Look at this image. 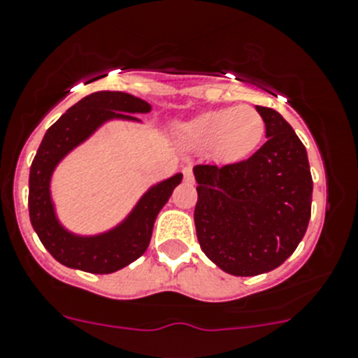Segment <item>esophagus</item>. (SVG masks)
I'll use <instances>...</instances> for the list:
<instances>
[{
  "label": "esophagus",
  "mask_w": 358,
  "mask_h": 358,
  "mask_svg": "<svg viewBox=\"0 0 358 358\" xmlns=\"http://www.w3.org/2000/svg\"><path fill=\"white\" fill-rule=\"evenodd\" d=\"M183 178H185L187 183H194V173H192V168H183Z\"/></svg>",
  "instance_id": "esophagus-1"
}]
</instances>
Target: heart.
<instances>
[{
	"instance_id": "b5f03b06",
	"label": "heart",
	"mask_w": 358,
	"mask_h": 358,
	"mask_svg": "<svg viewBox=\"0 0 358 358\" xmlns=\"http://www.w3.org/2000/svg\"><path fill=\"white\" fill-rule=\"evenodd\" d=\"M180 136L196 148H215L222 159L252 154L264 136V119L252 106L211 110L180 126Z\"/></svg>"
}]
</instances>
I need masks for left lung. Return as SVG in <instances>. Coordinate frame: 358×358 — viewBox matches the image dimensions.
Masks as SVG:
<instances>
[{
    "label": "left lung",
    "instance_id": "8db88e82",
    "mask_svg": "<svg viewBox=\"0 0 358 358\" xmlns=\"http://www.w3.org/2000/svg\"><path fill=\"white\" fill-rule=\"evenodd\" d=\"M267 141L236 164L194 166L201 250L222 271L255 276L294 253L311 217L313 180L306 148L276 110L255 106Z\"/></svg>",
    "mask_w": 358,
    "mask_h": 358
}]
</instances>
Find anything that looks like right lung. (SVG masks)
I'll use <instances>...</instances> for the list:
<instances>
[{"mask_svg": "<svg viewBox=\"0 0 358 358\" xmlns=\"http://www.w3.org/2000/svg\"><path fill=\"white\" fill-rule=\"evenodd\" d=\"M150 110L147 101L127 92L99 91L80 99L45 133L29 171V218L40 241L62 266L110 275L140 259L148 248L155 218L182 182V173L152 185L120 224L94 236L75 234L59 222L50 182L59 162L103 124L108 120L140 122L134 115Z\"/></svg>", "mask_w": 358, "mask_h": 358, "instance_id": "1", "label": "right lung"}]
</instances>
